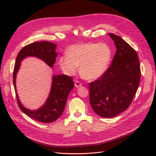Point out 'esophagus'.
Returning a JSON list of instances; mask_svg holds the SVG:
<instances>
[{
	"instance_id": "obj_1",
	"label": "esophagus",
	"mask_w": 156,
	"mask_h": 156,
	"mask_svg": "<svg viewBox=\"0 0 156 156\" xmlns=\"http://www.w3.org/2000/svg\"><path fill=\"white\" fill-rule=\"evenodd\" d=\"M82 85V83H81L80 81L78 80H75V86L76 88H78Z\"/></svg>"
}]
</instances>
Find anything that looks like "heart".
Returning <instances> with one entry per match:
<instances>
[{"instance_id":"b5f03b06","label":"heart","mask_w":156,"mask_h":156,"mask_svg":"<svg viewBox=\"0 0 156 156\" xmlns=\"http://www.w3.org/2000/svg\"><path fill=\"white\" fill-rule=\"evenodd\" d=\"M111 59V49L105 43L88 42L70 46L60 57L59 63L63 72L68 76L80 72L87 80H96L108 69Z\"/></svg>"}]
</instances>
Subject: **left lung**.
<instances>
[{
  "label": "left lung",
  "instance_id": "8db88e82",
  "mask_svg": "<svg viewBox=\"0 0 156 156\" xmlns=\"http://www.w3.org/2000/svg\"><path fill=\"white\" fill-rule=\"evenodd\" d=\"M116 47L110 67L89 83L90 103L103 118H112L126 110L136 94L140 80L136 52L120 37L109 34Z\"/></svg>",
  "mask_w": 156,
  "mask_h": 156
}]
</instances>
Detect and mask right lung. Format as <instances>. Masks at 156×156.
I'll return each instance as SVG.
<instances>
[{
  "mask_svg": "<svg viewBox=\"0 0 156 156\" xmlns=\"http://www.w3.org/2000/svg\"><path fill=\"white\" fill-rule=\"evenodd\" d=\"M56 45L49 42H38L24 47L16 57L13 71V84L19 108L27 116L38 122L48 123L58 119L63 112L69 92L74 88L73 80L65 75L54 76L50 94L45 104L35 111L29 110L22 105L16 92V78L21 61L28 56H34L53 67L57 54Z\"/></svg>",
  "mask_w": 156,
  "mask_h": 156,
  "instance_id": "right-lung-1",
  "label": "right lung"
}]
</instances>
